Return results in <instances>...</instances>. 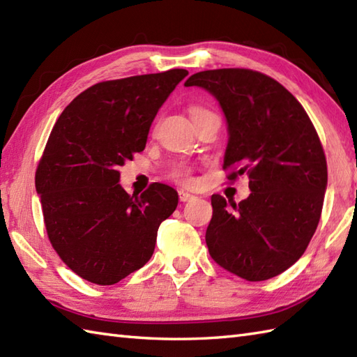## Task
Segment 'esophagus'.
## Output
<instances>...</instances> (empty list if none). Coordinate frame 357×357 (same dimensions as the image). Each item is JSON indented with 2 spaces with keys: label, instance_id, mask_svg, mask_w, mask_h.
<instances>
[{
  "label": "esophagus",
  "instance_id": "esophagus-1",
  "mask_svg": "<svg viewBox=\"0 0 357 357\" xmlns=\"http://www.w3.org/2000/svg\"><path fill=\"white\" fill-rule=\"evenodd\" d=\"M193 198H195V196L190 195L188 192L179 190V201H181V202H188V201H192Z\"/></svg>",
  "mask_w": 357,
  "mask_h": 357
}]
</instances>
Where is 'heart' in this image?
<instances>
[{
	"label": "heart",
	"mask_w": 357,
	"mask_h": 357,
	"mask_svg": "<svg viewBox=\"0 0 357 357\" xmlns=\"http://www.w3.org/2000/svg\"><path fill=\"white\" fill-rule=\"evenodd\" d=\"M201 112H206V110L201 107H192L190 115H195V113H201ZM167 174H169L170 179L176 181V183H179V184H190L192 183V172H190V169H188V165H185V164H181V162L172 164L169 167V172H167Z\"/></svg>",
	"instance_id": "1"
}]
</instances>
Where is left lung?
Wrapping results in <instances>:
<instances>
[{
  "instance_id": "obj_1",
  "label": "left lung",
  "mask_w": 357,
  "mask_h": 357,
  "mask_svg": "<svg viewBox=\"0 0 357 357\" xmlns=\"http://www.w3.org/2000/svg\"><path fill=\"white\" fill-rule=\"evenodd\" d=\"M219 102L229 132L224 169L248 174V198L239 204L211 196L210 256L247 280H265L304 255L319 224L327 190V161L319 136L299 101L278 81L248 69L192 75Z\"/></svg>"
}]
</instances>
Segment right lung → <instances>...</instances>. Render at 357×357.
I'll return each instance as SVG.
<instances>
[{"label":"right lung","instance_id":"right-lung-1","mask_svg":"<svg viewBox=\"0 0 357 357\" xmlns=\"http://www.w3.org/2000/svg\"><path fill=\"white\" fill-rule=\"evenodd\" d=\"M187 75L173 69L98 82L53 127L36 192L53 248L89 282L113 285L144 267L159 225L176 210L173 187L155 183L130 196L118 169L146 149L158 110Z\"/></svg>","mask_w":357,"mask_h":357}]
</instances>
